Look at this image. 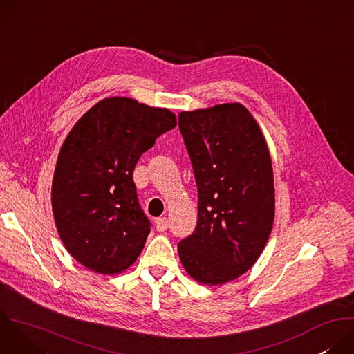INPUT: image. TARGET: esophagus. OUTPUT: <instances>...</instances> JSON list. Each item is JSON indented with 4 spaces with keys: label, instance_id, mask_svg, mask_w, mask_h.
<instances>
[{
    "label": "esophagus",
    "instance_id": "obj_1",
    "mask_svg": "<svg viewBox=\"0 0 354 354\" xmlns=\"http://www.w3.org/2000/svg\"><path fill=\"white\" fill-rule=\"evenodd\" d=\"M157 230L160 231V232H162V231H167L168 230V227H169V223H168V218L167 217H161V218H157Z\"/></svg>",
    "mask_w": 354,
    "mask_h": 354
}]
</instances>
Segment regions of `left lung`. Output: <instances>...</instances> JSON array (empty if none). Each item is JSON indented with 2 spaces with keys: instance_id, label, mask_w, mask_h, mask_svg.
I'll list each match as a JSON object with an SVG mask.
<instances>
[{
  "instance_id": "1",
  "label": "left lung",
  "mask_w": 354,
  "mask_h": 354,
  "mask_svg": "<svg viewBox=\"0 0 354 354\" xmlns=\"http://www.w3.org/2000/svg\"><path fill=\"white\" fill-rule=\"evenodd\" d=\"M197 185V224L178 243L201 284L228 283L255 265L272 232L274 182L265 136L241 104L179 113Z\"/></svg>"
}]
</instances>
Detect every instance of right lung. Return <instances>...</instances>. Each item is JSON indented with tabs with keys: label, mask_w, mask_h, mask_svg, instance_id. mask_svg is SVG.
<instances>
[{
	"label": "right lung",
	"mask_w": 354,
	"mask_h": 354,
	"mask_svg": "<svg viewBox=\"0 0 354 354\" xmlns=\"http://www.w3.org/2000/svg\"><path fill=\"white\" fill-rule=\"evenodd\" d=\"M176 116L136 99L99 100L71 129L59 153L52 207L59 235L82 266L116 274L131 266L149 234L133 171Z\"/></svg>",
	"instance_id": "add662e5"
}]
</instances>
